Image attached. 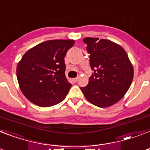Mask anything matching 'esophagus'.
Returning <instances> with one entry per match:
<instances>
[{
  "mask_svg": "<svg viewBox=\"0 0 150 150\" xmlns=\"http://www.w3.org/2000/svg\"><path fill=\"white\" fill-rule=\"evenodd\" d=\"M79 77L75 78V79H72V81H75V82H76V81H77L78 80H79Z\"/></svg>",
  "mask_w": 150,
  "mask_h": 150,
  "instance_id": "obj_1",
  "label": "esophagus"
}]
</instances>
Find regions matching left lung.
<instances>
[{
	"mask_svg": "<svg viewBox=\"0 0 150 150\" xmlns=\"http://www.w3.org/2000/svg\"><path fill=\"white\" fill-rule=\"evenodd\" d=\"M86 50L93 71L88 84L81 87L88 102L104 108L119 102L129 88L133 68L126 51L106 39L86 38Z\"/></svg>",
	"mask_w": 150,
	"mask_h": 150,
	"instance_id": "1",
	"label": "left lung"
}]
</instances>
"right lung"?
I'll use <instances>...</instances> for the list:
<instances>
[{"label": "right lung", "instance_id": "1", "mask_svg": "<svg viewBox=\"0 0 150 150\" xmlns=\"http://www.w3.org/2000/svg\"><path fill=\"white\" fill-rule=\"evenodd\" d=\"M74 44L73 40H51L24 54L17 67V78L30 102L49 107L65 98L71 84L65 78L64 56Z\"/></svg>", "mask_w": 150, "mask_h": 150}]
</instances>
